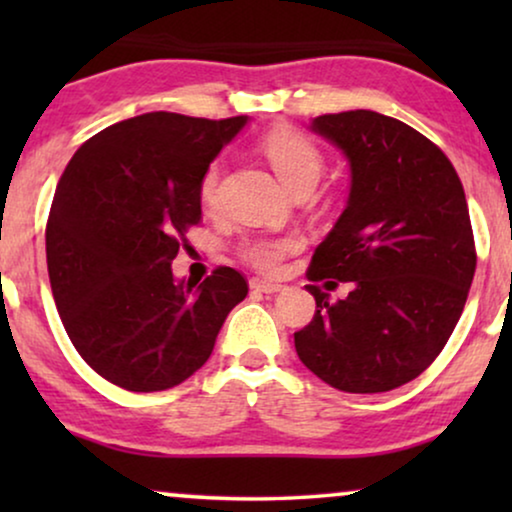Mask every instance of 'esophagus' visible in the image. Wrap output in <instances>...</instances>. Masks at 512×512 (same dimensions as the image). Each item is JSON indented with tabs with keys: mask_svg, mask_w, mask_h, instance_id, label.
Instances as JSON below:
<instances>
[{
	"mask_svg": "<svg viewBox=\"0 0 512 512\" xmlns=\"http://www.w3.org/2000/svg\"><path fill=\"white\" fill-rule=\"evenodd\" d=\"M249 286L258 293H265V296H272V293L282 291V284L277 282H270V279H251Z\"/></svg>",
	"mask_w": 512,
	"mask_h": 512,
	"instance_id": "obj_1",
	"label": "esophagus"
}]
</instances>
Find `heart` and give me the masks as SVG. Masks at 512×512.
Listing matches in <instances>:
<instances>
[{"instance_id":"1","label":"heart","mask_w":512,"mask_h":512,"mask_svg":"<svg viewBox=\"0 0 512 512\" xmlns=\"http://www.w3.org/2000/svg\"><path fill=\"white\" fill-rule=\"evenodd\" d=\"M261 149L265 158L270 160L272 170L282 179V184L289 188L291 193L300 191V188H314L324 170V156L317 149V144L310 137L296 128H275L268 132L263 139ZM219 184H221V163L214 160L207 167L200 179V202L202 207L212 209L219 200ZM296 237H258V240H247L242 244L244 261L256 265L258 270H272L277 268L279 261L293 249H298Z\"/></svg>"}]
</instances>
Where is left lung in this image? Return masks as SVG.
Masks as SVG:
<instances>
[{"label":"left lung","instance_id":"left-lung-1","mask_svg":"<svg viewBox=\"0 0 512 512\" xmlns=\"http://www.w3.org/2000/svg\"><path fill=\"white\" fill-rule=\"evenodd\" d=\"M310 130L345 153L352 184L314 249L317 314L296 352L335 389L382 394L422 375L464 312L475 275L464 186L436 144L377 111L317 116ZM319 281L353 291L331 304Z\"/></svg>","mask_w":512,"mask_h":512}]
</instances>
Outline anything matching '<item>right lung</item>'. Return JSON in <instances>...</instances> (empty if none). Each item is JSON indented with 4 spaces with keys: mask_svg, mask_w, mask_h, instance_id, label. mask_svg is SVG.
I'll return each instance as SVG.
<instances>
[{
    "mask_svg": "<svg viewBox=\"0 0 512 512\" xmlns=\"http://www.w3.org/2000/svg\"><path fill=\"white\" fill-rule=\"evenodd\" d=\"M249 116L151 111L79 146L46 226L48 279L83 361L116 387L163 391L205 366L249 286L233 268L177 279L172 261L202 219L200 179Z\"/></svg>",
    "mask_w": 512,
    "mask_h": 512,
    "instance_id": "1",
    "label": "right lung"
}]
</instances>
